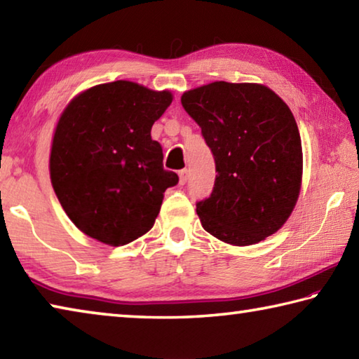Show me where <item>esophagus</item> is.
I'll return each mask as SVG.
<instances>
[{"instance_id": "esophagus-1", "label": "esophagus", "mask_w": 359, "mask_h": 359, "mask_svg": "<svg viewBox=\"0 0 359 359\" xmlns=\"http://www.w3.org/2000/svg\"><path fill=\"white\" fill-rule=\"evenodd\" d=\"M188 180V169H182V171H179V182L180 185H185Z\"/></svg>"}]
</instances>
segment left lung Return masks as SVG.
Returning a JSON list of instances; mask_svg holds the SVG:
<instances>
[{
    "mask_svg": "<svg viewBox=\"0 0 359 359\" xmlns=\"http://www.w3.org/2000/svg\"><path fill=\"white\" fill-rule=\"evenodd\" d=\"M215 158L212 194L196 204L203 228L245 247L277 233L302 182V145L290 107L261 83L212 82L182 95Z\"/></svg>",
    "mask_w": 359,
    "mask_h": 359,
    "instance_id": "obj_1",
    "label": "left lung"
}]
</instances>
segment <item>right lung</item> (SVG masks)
<instances>
[{
    "instance_id": "right-lung-1",
    "label": "right lung",
    "mask_w": 359,
    "mask_h": 359,
    "mask_svg": "<svg viewBox=\"0 0 359 359\" xmlns=\"http://www.w3.org/2000/svg\"><path fill=\"white\" fill-rule=\"evenodd\" d=\"M172 102L130 81L95 85L69 101L50 149L52 187L76 226L118 247L141 238L160 214L166 188L179 182L163 168L151 126Z\"/></svg>"
}]
</instances>
